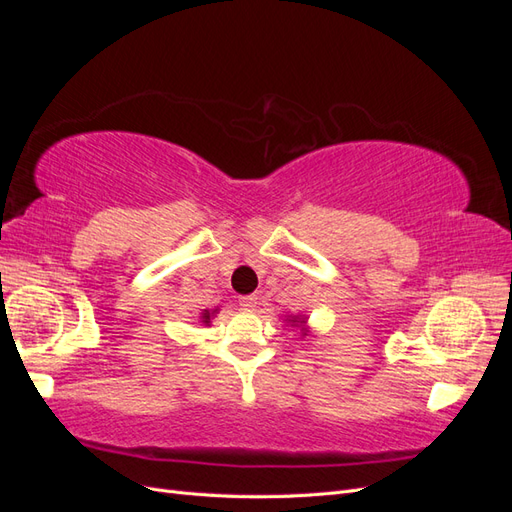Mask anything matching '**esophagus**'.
<instances>
[{"label": "esophagus", "instance_id": "1", "mask_svg": "<svg viewBox=\"0 0 512 512\" xmlns=\"http://www.w3.org/2000/svg\"><path fill=\"white\" fill-rule=\"evenodd\" d=\"M239 305H241V309H245V312H254V309L258 307V297L256 294H250V297H241Z\"/></svg>", "mask_w": 512, "mask_h": 512}]
</instances>
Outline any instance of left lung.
Returning <instances> with one entry per match:
<instances>
[{
	"mask_svg": "<svg viewBox=\"0 0 512 512\" xmlns=\"http://www.w3.org/2000/svg\"><path fill=\"white\" fill-rule=\"evenodd\" d=\"M286 322L290 324V327H297L301 329V335H309V327H307V316H286Z\"/></svg>",
	"mask_w": 512,
	"mask_h": 512,
	"instance_id": "left-lung-1",
	"label": "left lung"
}]
</instances>
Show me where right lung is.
<instances>
[{
    "mask_svg": "<svg viewBox=\"0 0 512 512\" xmlns=\"http://www.w3.org/2000/svg\"><path fill=\"white\" fill-rule=\"evenodd\" d=\"M220 312V307H215V309H203V312H200V322L205 324V327H209L211 324V318H215V314Z\"/></svg>",
    "mask_w": 512,
    "mask_h": 512,
    "instance_id": "obj_1",
    "label": "right lung"
}]
</instances>
